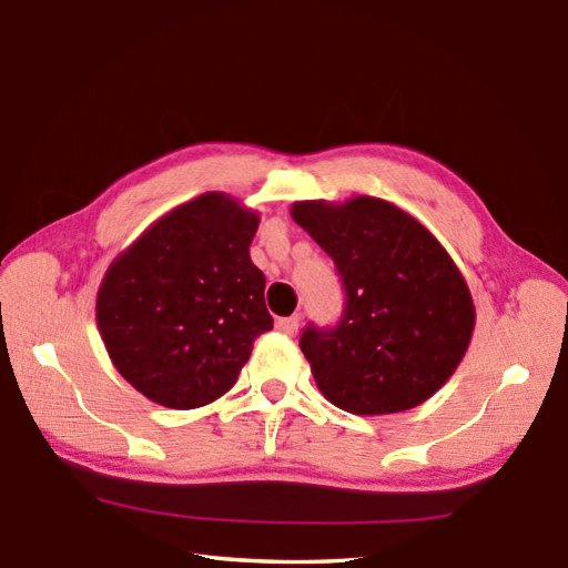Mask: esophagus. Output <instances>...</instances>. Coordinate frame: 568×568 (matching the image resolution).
<instances>
[{
  "label": "esophagus",
  "instance_id": "34e87169",
  "mask_svg": "<svg viewBox=\"0 0 568 568\" xmlns=\"http://www.w3.org/2000/svg\"><path fill=\"white\" fill-rule=\"evenodd\" d=\"M297 327H300V316H290V318H278L276 321V331L283 335H297Z\"/></svg>",
  "mask_w": 568,
  "mask_h": 568
}]
</instances>
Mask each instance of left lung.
Instances as JSON below:
<instances>
[{"mask_svg":"<svg viewBox=\"0 0 568 568\" xmlns=\"http://www.w3.org/2000/svg\"><path fill=\"white\" fill-rule=\"evenodd\" d=\"M290 214L331 254L346 292L339 323L308 325L300 339L321 394L354 415L425 404L460 365L477 321L446 247L382 197L302 200Z\"/></svg>","mask_w":568,"mask_h":568,"instance_id":"obj_1","label":"left lung"}]
</instances>
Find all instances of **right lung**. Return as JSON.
<instances>
[{"mask_svg":"<svg viewBox=\"0 0 568 568\" xmlns=\"http://www.w3.org/2000/svg\"><path fill=\"white\" fill-rule=\"evenodd\" d=\"M260 214L210 191L145 229L108 266L97 323L118 373L174 410L224 396L271 331L264 273L250 260Z\"/></svg>","mask_w":568,"mask_h":568,"instance_id":"1","label":"right lung"}]
</instances>
